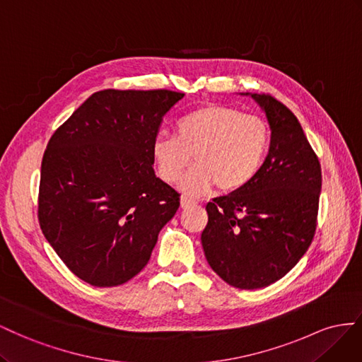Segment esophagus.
<instances>
[{
	"mask_svg": "<svg viewBox=\"0 0 362 362\" xmlns=\"http://www.w3.org/2000/svg\"><path fill=\"white\" fill-rule=\"evenodd\" d=\"M195 203H197V202L189 199V197H182L180 199V206H182V208H189V206H194Z\"/></svg>",
	"mask_w": 362,
	"mask_h": 362,
	"instance_id": "1",
	"label": "esophagus"
}]
</instances>
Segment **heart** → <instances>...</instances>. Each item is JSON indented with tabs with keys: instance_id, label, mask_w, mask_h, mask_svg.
<instances>
[{
	"instance_id": "1",
	"label": "heart",
	"mask_w": 362,
	"mask_h": 362,
	"mask_svg": "<svg viewBox=\"0 0 362 362\" xmlns=\"http://www.w3.org/2000/svg\"><path fill=\"white\" fill-rule=\"evenodd\" d=\"M270 147L268 124L241 110L209 105L195 109L175 124V135L158 132L151 154L160 179L175 183L192 162L197 163L180 183L187 194L245 188L259 173Z\"/></svg>"
}]
</instances>
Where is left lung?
Masks as SVG:
<instances>
[{"mask_svg":"<svg viewBox=\"0 0 362 362\" xmlns=\"http://www.w3.org/2000/svg\"><path fill=\"white\" fill-rule=\"evenodd\" d=\"M244 95V94H243ZM270 124V148L245 188L206 204L204 256L224 282L256 290L282 279L311 245L322 168L300 122L268 94H249Z\"/></svg>","mask_w":362,"mask_h":362,"instance_id":"8db88e82","label":"left lung"}]
</instances>
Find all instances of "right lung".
<instances>
[{"label": "right lung", "instance_id": "add662e5", "mask_svg": "<svg viewBox=\"0 0 362 362\" xmlns=\"http://www.w3.org/2000/svg\"><path fill=\"white\" fill-rule=\"evenodd\" d=\"M183 92L92 94L54 132L40 167L37 218L81 281L118 286L147 265L180 194L156 177L151 142Z\"/></svg>", "mask_w": 362, "mask_h": 362}]
</instances>
